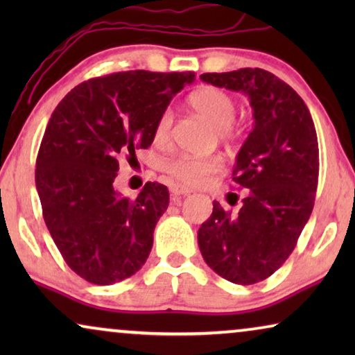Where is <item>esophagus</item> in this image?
<instances>
[{
    "label": "esophagus",
    "instance_id": "1",
    "mask_svg": "<svg viewBox=\"0 0 355 355\" xmlns=\"http://www.w3.org/2000/svg\"><path fill=\"white\" fill-rule=\"evenodd\" d=\"M189 193H191V191H189V189H186V187L178 186V184L171 186V196L173 197H186V196H189Z\"/></svg>",
    "mask_w": 355,
    "mask_h": 355
}]
</instances>
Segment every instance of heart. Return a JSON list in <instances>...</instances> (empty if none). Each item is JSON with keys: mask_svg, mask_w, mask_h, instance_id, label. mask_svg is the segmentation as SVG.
<instances>
[{"mask_svg": "<svg viewBox=\"0 0 355 355\" xmlns=\"http://www.w3.org/2000/svg\"><path fill=\"white\" fill-rule=\"evenodd\" d=\"M189 105L198 116L208 121L216 129L218 137L223 140H231L239 134V129L234 124L236 100L227 92L216 89V87H202L189 96ZM174 114L166 108L159 113L153 128L155 144H164L171 134ZM223 166L218 157H181L169 159L164 164V169L174 181L182 186H200L208 181L213 174H216Z\"/></svg>", "mask_w": 355, "mask_h": 355, "instance_id": "b5f03b06", "label": "heart"}]
</instances>
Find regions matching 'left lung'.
I'll return each instance as SVG.
<instances>
[{"label": "left lung", "mask_w": 355, "mask_h": 355, "mask_svg": "<svg viewBox=\"0 0 355 355\" xmlns=\"http://www.w3.org/2000/svg\"><path fill=\"white\" fill-rule=\"evenodd\" d=\"M200 79L242 92L254 129L236 158L232 181L247 189L237 215L213 202L198 230L207 265L236 284H255L288 260L313 210L318 140L310 111L293 87L265 69L207 72Z\"/></svg>", "instance_id": "1"}]
</instances>
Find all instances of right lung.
Segmentation results:
<instances>
[{"instance_id": "add662e5", "label": "right lung", "mask_w": 355, "mask_h": 355, "mask_svg": "<svg viewBox=\"0 0 355 355\" xmlns=\"http://www.w3.org/2000/svg\"><path fill=\"white\" fill-rule=\"evenodd\" d=\"M193 79V72H114L82 82L53 111L35 186L58 250L89 283H118L147 261L168 189L147 182L130 200L113 182L119 158L129 162L152 145L159 113Z\"/></svg>"}]
</instances>
